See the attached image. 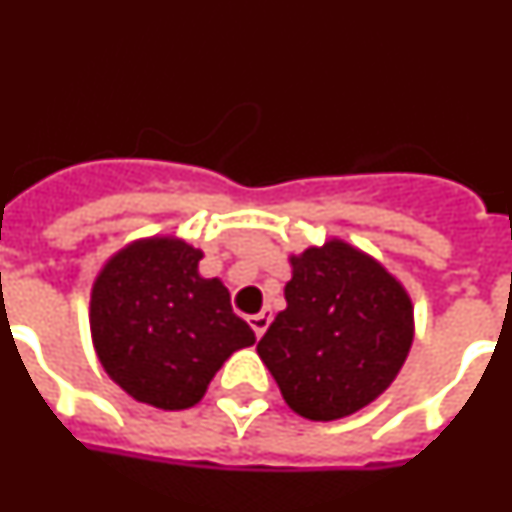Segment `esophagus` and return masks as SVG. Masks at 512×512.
<instances>
[{
	"mask_svg": "<svg viewBox=\"0 0 512 512\" xmlns=\"http://www.w3.org/2000/svg\"><path fill=\"white\" fill-rule=\"evenodd\" d=\"M248 323H251V328H253V333H256V336H264L266 333V328H269V323H271V315L266 310H261V312H256V315H251V318H248Z\"/></svg>",
	"mask_w": 512,
	"mask_h": 512,
	"instance_id": "34e87169",
	"label": "esophagus"
}]
</instances>
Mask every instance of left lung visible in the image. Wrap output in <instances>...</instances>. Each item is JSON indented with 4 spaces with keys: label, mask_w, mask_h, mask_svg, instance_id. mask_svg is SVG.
<instances>
[{
    "label": "left lung",
    "mask_w": 512,
    "mask_h": 512,
    "mask_svg": "<svg viewBox=\"0 0 512 512\" xmlns=\"http://www.w3.org/2000/svg\"><path fill=\"white\" fill-rule=\"evenodd\" d=\"M287 261V307L256 351L297 415L348 418L390 390L408 361L413 297L382 261L336 235Z\"/></svg>",
    "instance_id": "8db88e82"
}]
</instances>
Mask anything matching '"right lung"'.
I'll return each instance as SVG.
<instances>
[{
  "instance_id": "1",
  "label": "right lung",
  "mask_w": 512,
  "mask_h": 512,
  "mask_svg": "<svg viewBox=\"0 0 512 512\" xmlns=\"http://www.w3.org/2000/svg\"><path fill=\"white\" fill-rule=\"evenodd\" d=\"M205 253L179 235L135 238L104 261L89 292V330L107 377L135 402L187 410L217 369L256 336L230 307Z\"/></svg>"
}]
</instances>
